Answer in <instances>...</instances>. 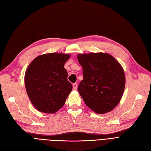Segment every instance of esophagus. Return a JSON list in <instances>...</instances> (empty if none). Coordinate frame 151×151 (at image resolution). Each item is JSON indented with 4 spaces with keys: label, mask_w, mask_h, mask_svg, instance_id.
<instances>
[{
    "label": "esophagus",
    "mask_w": 151,
    "mask_h": 151,
    "mask_svg": "<svg viewBox=\"0 0 151 151\" xmlns=\"http://www.w3.org/2000/svg\"><path fill=\"white\" fill-rule=\"evenodd\" d=\"M72 87H73V89L76 90L77 89V83H74L72 84Z\"/></svg>",
    "instance_id": "obj_1"
}]
</instances>
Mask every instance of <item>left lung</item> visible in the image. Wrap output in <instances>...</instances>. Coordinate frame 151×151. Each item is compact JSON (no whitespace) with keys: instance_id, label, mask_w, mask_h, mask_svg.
Here are the masks:
<instances>
[{"instance_id":"left-lung-1","label":"left lung","mask_w":151,"mask_h":151,"mask_svg":"<svg viewBox=\"0 0 151 151\" xmlns=\"http://www.w3.org/2000/svg\"><path fill=\"white\" fill-rule=\"evenodd\" d=\"M77 59L83 70L78 91L86 104L98 114L111 111L124 92L125 75L120 63L107 53H79Z\"/></svg>"}]
</instances>
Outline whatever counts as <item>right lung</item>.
Here are the masks:
<instances>
[{
  "label": "right lung",
  "instance_id": "add662e5",
  "mask_svg": "<svg viewBox=\"0 0 151 151\" xmlns=\"http://www.w3.org/2000/svg\"><path fill=\"white\" fill-rule=\"evenodd\" d=\"M70 57V54L45 53L36 57L27 68L26 90L38 111L55 113L63 107L72 90L64 68Z\"/></svg>",
  "mask_w": 151,
  "mask_h": 151
}]
</instances>
